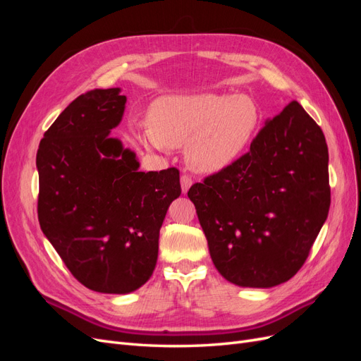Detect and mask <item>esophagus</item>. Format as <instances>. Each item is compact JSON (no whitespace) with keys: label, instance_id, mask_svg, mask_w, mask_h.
I'll list each match as a JSON object with an SVG mask.
<instances>
[{"label":"esophagus","instance_id":"esophagus-1","mask_svg":"<svg viewBox=\"0 0 361 361\" xmlns=\"http://www.w3.org/2000/svg\"><path fill=\"white\" fill-rule=\"evenodd\" d=\"M180 185H182V192L185 194V192L190 190L191 185H192L191 176H188V174H182V176H180Z\"/></svg>","mask_w":361,"mask_h":361}]
</instances>
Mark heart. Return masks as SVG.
I'll return each instance as SVG.
<instances>
[{
	"label": "heart",
	"instance_id": "1",
	"mask_svg": "<svg viewBox=\"0 0 361 361\" xmlns=\"http://www.w3.org/2000/svg\"><path fill=\"white\" fill-rule=\"evenodd\" d=\"M259 122L256 105L245 96L220 93L173 94L149 108V133L141 134L157 147H180L188 167L216 173L233 164L251 140Z\"/></svg>",
	"mask_w": 361,
	"mask_h": 361
}]
</instances>
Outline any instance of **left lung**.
I'll use <instances>...</instances> for the list:
<instances>
[{
    "label": "left lung",
    "mask_w": 361,
    "mask_h": 361,
    "mask_svg": "<svg viewBox=\"0 0 361 361\" xmlns=\"http://www.w3.org/2000/svg\"><path fill=\"white\" fill-rule=\"evenodd\" d=\"M215 268L233 285L272 288L309 257L329 215V147L318 123L292 101L267 120L250 150L194 183Z\"/></svg>",
    "instance_id": "1"
}]
</instances>
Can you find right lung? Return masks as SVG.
I'll return each mask as SVG.
<instances>
[{
  "label": "right lung",
  "instance_id": "obj_1",
  "mask_svg": "<svg viewBox=\"0 0 361 361\" xmlns=\"http://www.w3.org/2000/svg\"><path fill=\"white\" fill-rule=\"evenodd\" d=\"M125 104L120 89L78 96L36 157L42 232L72 276L102 293L134 292L150 279L159 228L180 195L178 169L138 171L134 152L110 137Z\"/></svg>",
  "mask_w": 361,
  "mask_h": 361
}]
</instances>
